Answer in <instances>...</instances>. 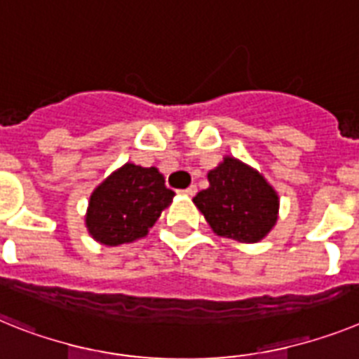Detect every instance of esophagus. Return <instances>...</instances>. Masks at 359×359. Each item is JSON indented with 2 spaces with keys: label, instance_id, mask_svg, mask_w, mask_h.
<instances>
[{
  "label": "esophagus",
  "instance_id": "esophagus-1",
  "mask_svg": "<svg viewBox=\"0 0 359 359\" xmlns=\"http://www.w3.org/2000/svg\"><path fill=\"white\" fill-rule=\"evenodd\" d=\"M180 194H182V195H188V197H194V195L197 194V186H189V188L182 189Z\"/></svg>",
  "mask_w": 359,
  "mask_h": 359
}]
</instances>
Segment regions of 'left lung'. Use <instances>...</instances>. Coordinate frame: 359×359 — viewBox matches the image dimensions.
Returning a JSON list of instances; mask_svg holds the SVG:
<instances>
[{"mask_svg": "<svg viewBox=\"0 0 359 359\" xmlns=\"http://www.w3.org/2000/svg\"><path fill=\"white\" fill-rule=\"evenodd\" d=\"M206 189L194 197L217 236L237 243H259L279 219V195L263 175L226 155L208 171Z\"/></svg>", "mask_w": 359, "mask_h": 359, "instance_id": "obj_1", "label": "left lung"}]
</instances>
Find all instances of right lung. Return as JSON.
Segmentation results:
<instances>
[{
  "instance_id": "add662e5",
  "label": "right lung",
  "mask_w": 359,
  "mask_h": 359,
  "mask_svg": "<svg viewBox=\"0 0 359 359\" xmlns=\"http://www.w3.org/2000/svg\"><path fill=\"white\" fill-rule=\"evenodd\" d=\"M164 182V175L156 168L126 162L114 170L89 197V236L105 246L128 245L146 237L175 197Z\"/></svg>"
}]
</instances>
